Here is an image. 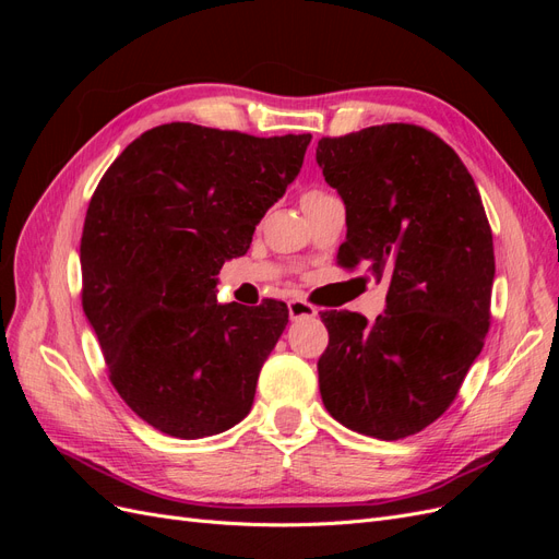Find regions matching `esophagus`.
<instances>
[{
  "instance_id": "esophagus-1",
  "label": "esophagus",
  "mask_w": 559,
  "mask_h": 559,
  "mask_svg": "<svg viewBox=\"0 0 559 559\" xmlns=\"http://www.w3.org/2000/svg\"><path fill=\"white\" fill-rule=\"evenodd\" d=\"M289 317L296 319H306V317H317V308L310 306L306 300H289Z\"/></svg>"
}]
</instances>
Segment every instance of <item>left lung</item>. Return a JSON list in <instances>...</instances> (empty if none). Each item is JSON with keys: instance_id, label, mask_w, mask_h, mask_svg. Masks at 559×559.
<instances>
[{"instance_id": "1", "label": "left lung", "mask_w": 559, "mask_h": 559, "mask_svg": "<svg viewBox=\"0 0 559 559\" xmlns=\"http://www.w3.org/2000/svg\"><path fill=\"white\" fill-rule=\"evenodd\" d=\"M317 163L345 202L341 263L386 282L384 312H324L317 364L326 411L399 441L441 417L483 349L495 282L492 230L460 156L433 132L389 123L321 138Z\"/></svg>"}]
</instances>
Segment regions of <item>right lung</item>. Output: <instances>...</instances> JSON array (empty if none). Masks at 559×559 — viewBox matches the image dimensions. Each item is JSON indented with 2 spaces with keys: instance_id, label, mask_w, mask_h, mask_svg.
Returning <instances> with one entry per match:
<instances>
[{
  "instance_id": "1",
  "label": "right lung",
  "mask_w": 559,
  "mask_h": 559,
  "mask_svg": "<svg viewBox=\"0 0 559 559\" xmlns=\"http://www.w3.org/2000/svg\"><path fill=\"white\" fill-rule=\"evenodd\" d=\"M310 140L167 123L97 183L81 238L83 312L116 392L154 429L193 441L249 415L289 310L222 306L216 275L247 253Z\"/></svg>"
}]
</instances>
